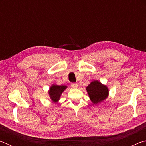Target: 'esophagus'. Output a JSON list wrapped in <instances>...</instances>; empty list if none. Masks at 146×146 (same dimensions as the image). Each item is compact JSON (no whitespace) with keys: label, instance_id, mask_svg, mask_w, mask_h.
Here are the masks:
<instances>
[{"label":"esophagus","instance_id":"1","mask_svg":"<svg viewBox=\"0 0 146 146\" xmlns=\"http://www.w3.org/2000/svg\"><path fill=\"white\" fill-rule=\"evenodd\" d=\"M71 87H73V88H76L78 87V84L76 83H73L71 84Z\"/></svg>","mask_w":146,"mask_h":146}]
</instances>
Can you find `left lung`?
<instances>
[{
	"label": "left lung",
	"instance_id": "obj_1",
	"mask_svg": "<svg viewBox=\"0 0 146 146\" xmlns=\"http://www.w3.org/2000/svg\"><path fill=\"white\" fill-rule=\"evenodd\" d=\"M86 90L91 102L95 104L105 100L109 94L108 88L97 80L91 82L86 88Z\"/></svg>",
	"mask_w": 146,
	"mask_h": 146
}]
</instances>
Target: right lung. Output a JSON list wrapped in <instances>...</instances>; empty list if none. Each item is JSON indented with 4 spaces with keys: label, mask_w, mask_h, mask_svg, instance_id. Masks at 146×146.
<instances>
[{
    "label": "right lung",
    "mask_w": 146,
    "mask_h": 146,
    "mask_svg": "<svg viewBox=\"0 0 146 146\" xmlns=\"http://www.w3.org/2000/svg\"><path fill=\"white\" fill-rule=\"evenodd\" d=\"M67 88L66 86H57L53 85L49 89V94L53 102H57L60 97L61 94L63 91L65 90V89Z\"/></svg>",
    "instance_id": "obj_1"
}]
</instances>
